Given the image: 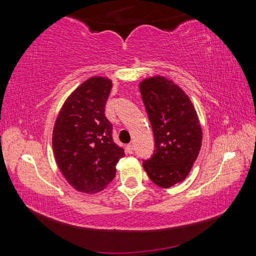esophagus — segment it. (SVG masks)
I'll return each mask as SVG.
<instances>
[{"instance_id":"esophagus-1","label":"esophagus","mask_w":256,"mask_h":256,"mask_svg":"<svg viewBox=\"0 0 256 256\" xmlns=\"http://www.w3.org/2000/svg\"><path fill=\"white\" fill-rule=\"evenodd\" d=\"M126 151L128 154H133L134 152V146H133V144H128L126 146Z\"/></svg>"}]
</instances>
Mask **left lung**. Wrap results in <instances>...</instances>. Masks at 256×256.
<instances>
[{"label":"left lung","mask_w":256,"mask_h":256,"mask_svg":"<svg viewBox=\"0 0 256 256\" xmlns=\"http://www.w3.org/2000/svg\"><path fill=\"white\" fill-rule=\"evenodd\" d=\"M138 86L156 148L144 168L156 185L170 188L186 178L200 152V120L190 97L168 78H146Z\"/></svg>","instance_id":"1"}]
</instances>
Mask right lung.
Segmentation results:
<instances>
[{
    "mask_svg": "<svg viewBox=\"0 0 256 256\" xmlns=\"http://www.w3.org/2000/svg\"><path fill=\"white\" fill-rule=\"evenodd\" d=\"M112 80L92 76L68 97L55 120L53 152L60 172L73 188L97 193L116 175L123 148L112 136V125L105 116Z\"/></svg>",
    "mask_w": 256,
    "mask_h": 256,
    "instance_id": "add662e5",
    "label": "right lung"
}]
</instances>
